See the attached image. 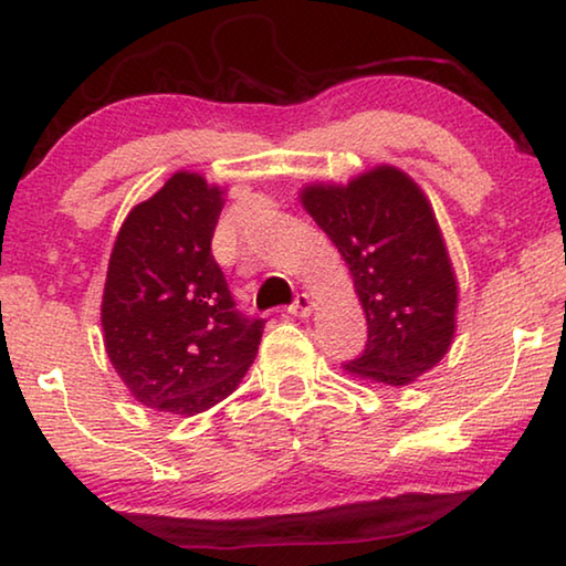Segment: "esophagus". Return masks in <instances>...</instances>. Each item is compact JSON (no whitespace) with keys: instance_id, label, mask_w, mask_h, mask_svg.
I'll list each match as a JSON object with an SVG mask.
<instances>
[{"instance_id":"esophagus-1","label":"esophagus","mask_w":566,"mask_h":566,"mask_svg":"<svg viewBox=\"0 0 566 566\" xmlns=\"http://www.w3.org/2000/svg\"><path fill=\"white\" fill-rule=\"evenodd\" d=\"M312 307H315V302H312L307 292H302V294H297V297H294V302L290 304V307H286V312H290V315H294V317H310Z\"/></svg>"}]
</instances>
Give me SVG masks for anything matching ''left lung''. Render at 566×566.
Masks as SVG:
<instances>
[{
  "instance_id": "obj_1",
  "label": "left lung",
  "mask_w": 566,
  "mask_h": 566,
  "mask_svg": "<svg viewBox=\"0 0 566 566\" xmlns=\"http://www.w3.org/2000/svg\"><path fill=\"white\" fill-rule=\"evenodd\" d=\"M300 199L343 254L365 310L367 345L345 370L390 388L433 370L453 343L459 282L420 186L375 166L347 186H304Z\"/></svg>"
}]
</instances>
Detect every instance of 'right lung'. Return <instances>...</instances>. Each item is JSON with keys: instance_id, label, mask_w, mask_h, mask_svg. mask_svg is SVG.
<instances>
[{"instance_id": "add662e5", "label": "right lung", "mask_w": 566, "mask_h": 566, "mask_svg": "<svg viewBox=\"0 0 566 566\" xmlns=\"http://www.w3.org/2000/svg\"><path fill=\"white\" fill-rule=\"evenodd\" d=\"M223 191L178 170L133 206L115 239L101 304L103 343L140 406L196 416L237 390L264 319L241 315L211 239Z\"/></svg>"}]
</instances>
